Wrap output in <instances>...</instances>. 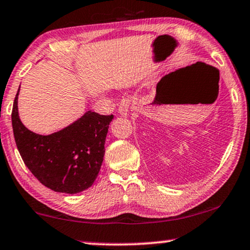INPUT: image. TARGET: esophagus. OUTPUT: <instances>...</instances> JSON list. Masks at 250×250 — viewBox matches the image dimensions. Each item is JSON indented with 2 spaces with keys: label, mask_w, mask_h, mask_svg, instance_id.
Wrapping results in <instances>:
<instances>
[{
  "label": "esophagus",
  "mask_w": 250,
  "mask_h": 250,
  "mask_svg": "<svg viewBox=\"0 0 250 250\" xmlns=\"http://www.w3.org/2000/svg\"><path fill=\"white\" fill-rule=\"evenodd\" d=\"M130 105H131L130 98H123L119 106V114L123 116V118H127L129 115V111H130Z\"/></svg>",
  "instance_id": "1"
}]
</instances>
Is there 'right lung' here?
<instances>
[{"label": "right lung", "instance_id": "right-lung-1", "mask_svg": "<svg viewBox=\"0 0 250 250\" xmlns=\"http://www.w3.org/2000/svg\"><path fill=\"white\" fill-rule=\"evenodd\" d=\"M18 92L12 108L13 136L19 153L40 183L55 192H82L94 184L105 154V141L113 115L88 111L62 130L35 134L22 125Z\"/></svg>", "mask_w": 250, "mask_h": 250}]
</instances>
